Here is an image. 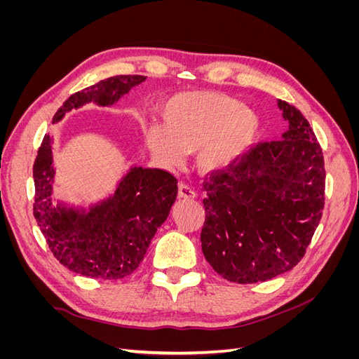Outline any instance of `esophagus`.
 Returning <instances> with one entry per match:
<instances>
[{
    "label": "esophagus",
    "instance_id": "esophagus-1",
    "mask_svg": "<svg viewBox=\"0 0 359 359\" xmlns=\"http://www.w3.org/2000/svg\"><path fill=\"white\" fill-rule=\"evenodd\" d=\"M178 196L182 199H194L196 198V191H194L189 184L181 182L178 186Z\"/></svg>",
    "mask_w": 359,
    "mask_h": 359
}]
</instances>
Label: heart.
Returning a JSON list of instances; mask_svg holds the SVG:
<instances>
[{"mask_svg":"<svg viewBox=\"0 0 359 359\" xmlns=\"http://www.w3.org/2000/svg\"><path fill=\"white\" fill-rule=\"evenodd\" d=\"M160 119H139L145 145L158 160L175 166L196 151L202 173L231 169L259 132V119L232 97L212 91H182L161 103Z\"/></svg>","mask_w":359,"mask_h":359,"instance_id":"obj_1","label":"heart"}]
</instances>
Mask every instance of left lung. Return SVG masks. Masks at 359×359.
I'll list each match as a JSON object with an SVG mask.
<instances>
[{"label": "left lung", "mask_w": 359, "mask_h": 359, "mask_svg": "<svg viewBox=\"0 0 359 359\" xmlns=\"http://www.w3.org/2000/svg\"><path fill=\"white\" fill-rule=\"evenodd\" d=\"M289 123L280 140L260 144L203 184L202 252L233 283H257L290 271L320 222L325 169L309 121L277 100Z\"/></svg>", "instance_id": "obj_1"}]
</instances>
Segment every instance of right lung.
<instances>
[{"mask_svg":"<svg viewBox=\"0 0 359 359\" xmlns=\"http://www.w3.org/2000/svg\"><path fill=\"white\" fill-rule=\"evenodd\" d=\"M147 78L112 76L74 93L53 115V124L83 104L114 106ZM53 136L46 135L32 169L36 186L34 215L60 262L91 278H123L142 262L151 240L166 222L177 199L178 181L169 172L130 166L107 196L85 203L53 199L55 165Z\"/></svg>","mask_w":359,"mask_h":359,"instance_id":"right-lung-1","label":"right lung"}]
</instances>
